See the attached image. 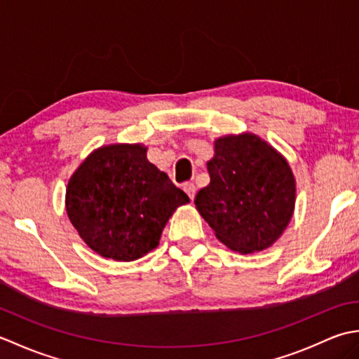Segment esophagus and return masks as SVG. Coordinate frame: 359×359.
<instances>
[{
	"instance_id": "1",
	"label": "esophagus",
	"mask_w": 359,
	"mask_h": 359,
	"mask_svg": "<svg viewBox=\"0 0 359 359\" xmlns=\"http://www.w3.org/2000/svg\"><path fill=\"white\" fill-rule=\"evenodd\" d=\"M184 191L188 194V197L189 199H194V196H196V185L193 184V182H187V184L184 185Z\"/></svg>"
}]
</instances>
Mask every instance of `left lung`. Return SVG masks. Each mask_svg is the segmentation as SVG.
<instances>
[{
	"label": "left lung",
	"instance_id": "left-lung-1",
	"mask_svg": "<svg viewBox=\"0 0 359 359\" xmlns=\"http://www.w3.org/2000/svg\"><path fill=\"white\" fill-rule=\"evenodd\" d=\"M207 168L211 182L194 203L217 239L242 255L276 242L294 210L287 160L259 137L242 134L217 139Z\"/></svg>",
	"mask_w": 359,
	"mask_h": 359
}]
</instances>
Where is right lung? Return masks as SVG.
<instances>
[{
    "mask_svg": "<svg viewBox=\"0 0 359 359\" xmlns=\"http://www.w3.org/2000/svg\"><path fill=\"white\" fill-rule=\"evenodd\" d=\"M189 197L148 162L142 144L94 151L67 184L66 211L80 238L114 261H135L158 245L175 208Z\"/></svg>",
    "mask_w": 359,
    "mask_h": 359,
    "instance_id": "right-lung-1",
    "label": "right lung"
}]
</instances>
